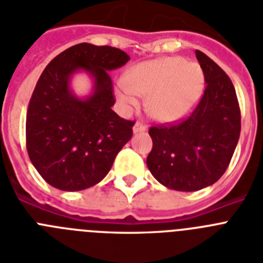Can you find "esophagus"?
Listing matches in <instances>:
<instances>
[{
	"label": "esophagus",
	"mask_w": 263,
	"mask_h": 263,
	"mask_svg": "<svg viewBox=\"0 0 263 263\" xmlns=\"http://www.w3.org/2000/svg\"><path fill=\"white\" fill-rule=\"evenodd\" d=\"M147 129V127L140 121H136L135 125H134V134H140V132H144Z\"/></svg>",
	"instance_id": "1"
}]
</instances>
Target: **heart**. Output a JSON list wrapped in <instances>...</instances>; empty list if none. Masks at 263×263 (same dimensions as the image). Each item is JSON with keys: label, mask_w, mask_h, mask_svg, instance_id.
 I'll return each instance as SVG.
<instances>
[{"label": "heart", "mask_w": 263, "mask_h": 263, "mask_svg": "<svg viewBox=\"0 0 263 263\" xmlns=\"http://www.w3.org/2000/svg\"><path fill=\"white\" fill-rule=\"evenodd\" d=\"M204 91V72L194 62L182 58H161L143 62L125 74L116 89L125 109L136 108L138 97L147 98L146 108L154 119L173 121L196 106Z\"/></svg>", "instance_id": "obj_1"}]
</instances>
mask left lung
Listing matches in <instances>:
<instances>
[{"label": "left lung", "mask_w": 263, "mask_h": 263, "mask_svg": "<svg viewBox=\"0 0 263 263\" xmlns=\"http://www.w3.org/2000/svg\"><path fill=\"white\" fill-rule=\"evenodd\" d=\"M205 80L201 100L185 120L151 127L147 167L168 189L196 192L213 185L227 170L240 135V109L230 77L196 50Z\"/></svg>", "instance_id": "1"}]
</instances>
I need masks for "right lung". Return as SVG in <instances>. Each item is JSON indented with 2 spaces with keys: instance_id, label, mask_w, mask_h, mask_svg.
<instances>
[{
  "instance_id": "right-lung-1",
  "label": "right lung",
  "mask_w": 263,
  "mask_h": 263,
  "mask_svg": "<svg viewBox=\"0 0 263 263\" xmlns=\"http://www.w3.org/2000/svg\"><path fill=\"white\" fill-rule=\"evenodd\" d=\"M128 61L119 48L81 43L55 57L42 72L28 105L25 135L32 165L51 186L77 192L98 183L132 138L135 121L112 110L109 77ZM81 71L93 81L86 98L69 87L72 76Z\"/></svg>"
}]
</instances>
